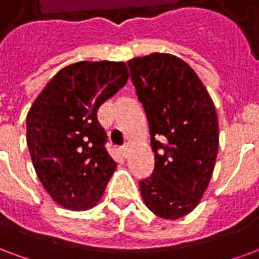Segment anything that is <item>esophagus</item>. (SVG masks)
Instances as JSON below:
<instances>
[{"mask_svg":"<svg viewBox=\"0 0 259 259\" xmlns=\"http://www.w3.org/2000/svg\"><path fill=\"white\" fill-rule=\"evenodd\" d=\"M130 150H131V143L130 142H125L124 145L121 146V151H122V154L125 155L127 157L128 153H130Z\"/></svg>","mask_w":259,"mask_h":259,"instance_id":"1","label":"esophagus"}]
</instances>
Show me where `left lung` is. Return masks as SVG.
Masks as SVG:
<instances>
[{"instance_id":"left-lung-1","label":"left lung","mask_w":259,"mask_h":259,"mask_svg":"<svg viewBox=\"0 0 259 259\" xmlns=\"http://www.w3.org/2000/svg\"><path fill=\"white\" fill-rule=\"evenodd\" d=\"M143 105L155 165L139 182L155 215L178 220L195 209L210 182L219 151V120L210 95L187 63L151 53L128 61Z\"/></svg>"}]
</instances>
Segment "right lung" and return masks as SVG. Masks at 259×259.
<instances>
[{"instance_id": "add662e5", "label": "right lung", "mask_w": 259, "mask_h": 259, "mask_svg": "<svg viewBox=\"0 0 259 259\" xmlns=\"http://www.w3.org/2000/svg\"><path fill=\"white\" fill-rule=\"evenodd\" d=\"M128 77L125 63L71 64L52 77L27 114L35 172L65 209L89 210L104 195L117 164L105 149L106 132L97 112Z\"/></svg>"}]
</instances>
